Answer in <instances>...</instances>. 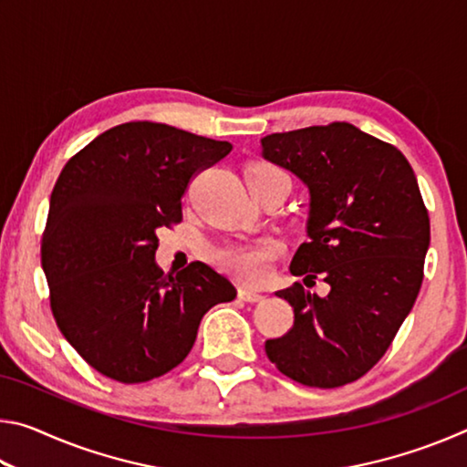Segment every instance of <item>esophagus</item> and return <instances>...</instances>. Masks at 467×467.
<instances>
[{
	"label": "esophagus",
	"mask_w": 467,
	"mask_h": 467,
	"mask_svg": "<svg viewBox=\"0 0 467 467\" xmlns=\"http://www.w3.org/2000/svg\"><path fill=\"white\" fill-rule=\"evenodd\" d=\"M239 298L244 300V303H259V300H264V295L257 290H251V288H239Z\"/></svg>",
	"instance_id": "esophagus-1"
}]
</instances>
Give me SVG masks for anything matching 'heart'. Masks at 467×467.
Segmentation results:
<instances>
[{"mask_svg":"<svg viewBox=\"0 0 467 467\" xmlns=\"http://www.w3.org/2000/svg\"><path fill=\"white\" fill-rule=\"evenodd\" d=\"M272 177L286 175H284L275 164L265 161L249 162L247 167L243 169L244 185ZM278 251L280 244L272 239H259L251 243H228L224 247L212 251V262H214L220 270L233 274L234 278H239L243 282H259L265 278L272 259L278 255Z\"/></svg>","mask_w":467,"mask_h":467,"instance_id":"b5f03b06","label":"heart"}]
</instances>
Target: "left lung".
I'll list each match as a JSON object with an SVG mask.
<instances>
[{
    "label": "left lung",
    "instance_id": "8db88e82",
    "mask_svg": "<svg viewBox=\"0 0 467 467\" xmlns=\"http://www.w3.org/2000/svg\"><path fill=\"white\" fill-rule=\"evenodd\" d=\"M262 154L309 189L306 236L290 262L305 284L275 292L295 326L267 339L275 368L309 387H342L373 368L412 311L431 244L429 212L398 148L350 123L272 133Z\"/></svg>",
    "mask_w": 467,
    "mask_h": 467
}]
</instances>
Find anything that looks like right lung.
Masks as SVG:
<instances>
[{"instance_id": "1", "label": "right lung", "mask_w": 467, "mask_h": 467, "mask_svg": "<svg viewBox=\"0 0 467 467\" xmlns=\"http://www.w3.org/2000/svg\"><path fill=\"white\" fill-rule=\"evenodd\" d=\"M231 150L164 123L131 121L100 133L63 167L43 270L57 327L100 375L144 383L169 373L193 348L203 315L236 296L210 265L164 275L154 259L158 228L183 218L189 181Z\"/></svg>"}]
</instances>
